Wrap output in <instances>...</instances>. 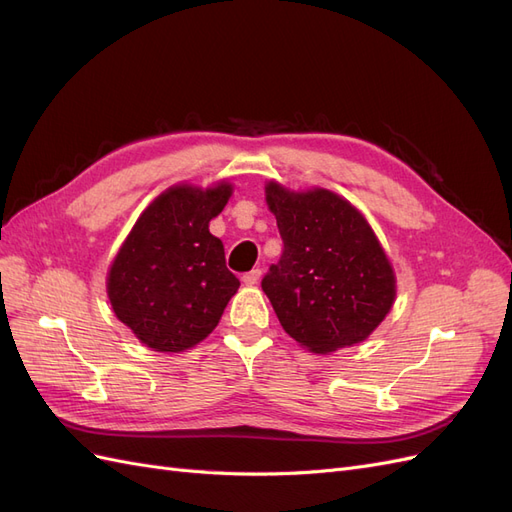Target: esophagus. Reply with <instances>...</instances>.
Segmentation results:
<instances>
[{
    "label": "esophagus",
    "instance_id": "34e87169",
    "mask_svg": "<svg viewBox=\"0 0 512 512\" xmlns=\"http://www.w3.org/2000/svg\"><path fill=\"white\" fill-rule=\"evenodd\" d=\"M260 275H262V271L260 269H252V271H247V273H243V284L245 286H256L258 284V280H260Z\"/></svg>",
    "mask_w": 512,
    "mask_h": 512
}]
</instances>
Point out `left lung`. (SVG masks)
Here are the masks:
<instances>
[{"instance_id": "left-lung-1", "label": "left lung", "mask_w": 512, "mask_h": 512, "mask_svg": "<svg viewBox=\"0 0 512 512\" xmlns=\"http://www.w3.org/2000/svg\"><path fill=\"white\" fill-rule=\"evenodd\" d=\"M265 196L284 254L262 290L284 331L316 354L365 342L397 294L393 265L374 228L331 190L294 192L269 181Z\"/></svg>"}]
</instances>
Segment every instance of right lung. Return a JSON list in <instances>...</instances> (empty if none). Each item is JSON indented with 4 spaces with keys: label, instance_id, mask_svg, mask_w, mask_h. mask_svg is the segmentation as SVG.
Listing matches in <instances>:
<instances>
[{
    "label": "right lung",
    "instance_id": "1",
    "mask_svg": "<svg viewBox=\"0 0 512 512\" xmlns=\"http://www.w3.org/2000/svg\"><path fill=\"white\" fill-rule=\"evenodd\" d=\"M232 185L179 183L141 213L106 275L115 316L156 352H183L218 327L239 280L209 232Z\"/></svg>",
    "mask_w": 512,
    "mask_h": 512
}]
</instances>
